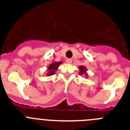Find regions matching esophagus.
<instances>
[{"label":"esophagus","instance_id":"1","mask_svg":"<svg viewBox=\"0 0 130 130\" xmlns=\"http://www.w3.org/2000/svg\"><path fill=\"white\" fill-rule=\"evenodd\" d=\"M66 62L68 64H71L72 63V59H67Z\"/></svg>","mask_w":130,"mask_h":130}]
</instances>
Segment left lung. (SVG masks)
<instances>
[{
  "instance_id": "left-lung-1",
  "label": "left lung",
  "mask_w": 130,
  "mask_h": 130,
  "mask_svg": "<svg viewBox=\"0 0 130 130\" xmlns=\"http://www.w3.org/2000/svg\"><path fill=\"white\" fill-rule=\"evenodd\" d=\"M79 69H80V73H79V74H81V75H82L83 74H84V73H85V71H86L85 69V67L83 66L79 67Z\"/></svg>"
}]
</instances>
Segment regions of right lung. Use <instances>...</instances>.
Returning a JSON list of instances; mask_svg holds the SVG:
<instances>
[{
  "instance_id": "obj_1",
  "label": "right lung",
  "mask_w": 130,
  "mask_h": 130,
  "mask_svg": "<svg viewBox=\"0 0 130 130\" xmlns=\"http://www.w3.org/2000/svg\"><path fill=\"white\" fill-rule=\"evenodd\" d=\"M61 63V62H57V63H53L50 65L48 67V75H53Z\"/></svg>"
}]
</instances>
